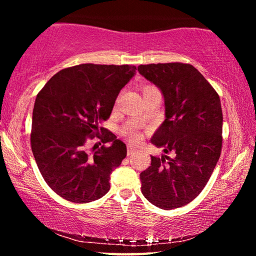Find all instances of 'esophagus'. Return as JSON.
<instances>
[{
  "label": "esophagus",
  "mask_w": 256,
  "mask_h": 256,
  "mask_svg": "<svg viewBox=\"0 0 256 256\" xmlns=\"http://www.w3.org/2000/svg\"><path fill=\"white\" fill-rule=\"evenodd\" d=\"M136 151V148H134L133 146H128V154L131 156Z\"/></svg>",
  "instance_id": "obj_1"
}]
</instances>
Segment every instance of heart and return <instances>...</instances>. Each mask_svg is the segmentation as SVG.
<instances>
[{
    "label": "heart",
    "instance_id": "obj_1",
    "mask_svg": "<svg viewBox=\"0 0 256 256\" xmlns=\"http://www.w3.org/2000/svg\"><path fill=\"white\" fill-rule=\"evenodd\" d=\"M149 88H151V86H146V88L144 89V90H146V89H149ZM130 138H132V140H138V134L136 133V132H131V133H130Z\"/></svg>",
    "mask_w": 256,
    "mask_h": 256
}]
</instances>
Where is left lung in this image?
Listing matches in <instances>:
<instances>
[{
    "instance_id": "obj_1",
    "label": "left lung",
    "mask_w": 256,
    "mask_h": 256,
    "mask_svg": "<svg viewBox=\"0 0 256 256\" xmlns=\"http://www.w3.org/2000/svg\"><path fill=\"white\" fill-rule=\"evenodd\" d=\"M138 71L164 97V120L151 144L174 154L151 156L149 168L140 174L142 194L160 209L184 206L204 188L222 152L220 98L190 64H148Z\"/></svg>"
}]
</instances>
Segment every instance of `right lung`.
Returning <instances> with one entry per match:
<instances>
[{"mask_svg":"<svg viewBox=\"0 0 256 256\" xmlns=\"http://www.w3.org/2000/svg\"><path fill=\"white\" fill-rule=\"evenodd\" d=\"M136 70L132 66L80 64L56 73L37 94L32 154L45 182L60 198L88 203L110 190V175L126 157V146L100 125ZM94 137L103 146L95 145L90 153L86 142Z\"/></svg>","mask_w":256,"mask_h":256,"instance_id":"1","label":"right lung"}]
</instances>
